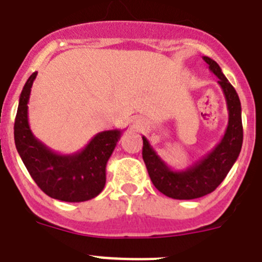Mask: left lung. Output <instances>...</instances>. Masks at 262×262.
<instances>
[{
    "instance_id": "left-lung-1",
    "label": "left lung",
    "mask_w": 262,
    "mask_h": 262,
    "mask_svg": "<svg viewBox=\"0 0 262 262\" xmlns=\"http://www.w3.org/2000/svg\"><path fill=\"white\" fill-rule=\"evenodd\" d=\"M203 58L209 64V70L219 79L218 84L227 102L228 126L219 144L187 169L174 170L165 164L146 137L142 136V159L152 185L163 195L177 200H192L213 192L227 177L242 147V110L237 92L214 59L206 56Z\"/></svg>"
}]
</instances>
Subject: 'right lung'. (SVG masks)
<instances>
[{
  "instance_id": "right-lung-1",
  "label": "right lung",
  "mask_w": 262,
  "mask_h": 262,
  "mask_svg": "<svg viewBox=\"0 0 262 262\" xmlns=\"http://www.w3.org/2000/svg\"><path fill=\"white\" fill-rule=\"evenodd\" d=\"M30 75L20 94L14 136L17 152L34 182L52 199L81 203L99 195L105 186V167L122 130L102 131L74 154H58L37 139L28 121V103L33 81Z\"/></svg>"
}]
</instances>
